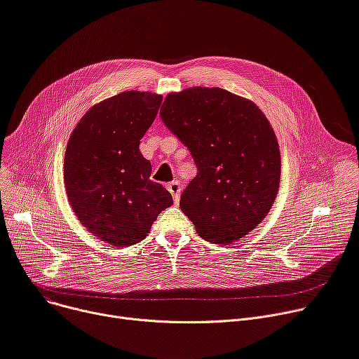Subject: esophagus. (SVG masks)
<instances>
[{"label": "esophagus", "instance_id": "1", "mask_svg": "<svg viewBox=\"0 0 359 359\" xmlns=\"http://www.w3.org/2000/svg\"><path fill=\"white\" fill-rule=\"evenodd\" d=\"M168 190L172 193V196L175 199V202H179V194H180V190H182V186L177 180H173L168 184Z\"/></svg>", "mask_w": 359, "mask_h": 359}]
</instances>
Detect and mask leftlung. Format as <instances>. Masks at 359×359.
Listing matches in <instances>:
<instances>
[{
    "instance_id": "1",
    "label": "left lung",
    "mask_w": 359,
    "mask_h": 359,
    "mask_svg": "<svg viewBox=\"0 0 359 359\" xmlns=\"http://www.w3.org/2000/svg\"><path fill=\"white\" fill-rule=\"evenodd\" d=\"M160 118L189 149L198 175L180 196L182 212L212 243H231L260 223L275 202L280 154L260 109L219 87L169 94Z\"/></svg>"
}]
</instances>
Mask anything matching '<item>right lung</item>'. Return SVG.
Instances as JSON below:
<instances>
[{
	"instance_id": "1",
	"label": "right lung",
	"mask_w": 359,
	"mask_h": 359,
	"mask_svg": "<svg viewBox=\"0 0 359 359\" xmlns=\"http://www.w3.org/2000/svg\"><path fill=\"white\" fill-rule=\"evenodd\" d=\"M161 95L126 91L91 107L69 140L64 158L67 196L87 229L116 246L142 242L172 194L150 180L151 163L139 144Z\"/></svg>"
}]
</instances>
